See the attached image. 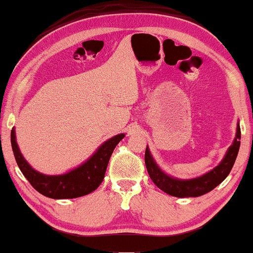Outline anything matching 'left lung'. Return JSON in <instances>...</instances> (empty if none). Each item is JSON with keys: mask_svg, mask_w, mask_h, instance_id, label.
I'll use <instances>...</instances> for the list:
<instances>
[{"mask_svg": "<svg viewBox=\"0 0 253 253\" xmlns=\"http://www.w3.org/2000/svg\"><path fill=\"white\" fill-rule=\"evenodd\" d=\"M241 128L237 124L236 128V136L233 144L230 145L227 150L225 157L212 170L205 173L204 175L195 177L189 180H181L175 177L167 175L165 172H163L161 167L157 165L155 159L152 158L150 150L147 147L144 155V162L147 166L148 173L150 175L152 182L157 186L159 189L165 191L166 194L174 197H198L202 195L208 194L210 191L214 189L216 186H219L227 175L232 170L234 163L236 161L238 150H240L241 144Z\"/></svg>", "mask_w": 253, "mask_h": 253, "instance_id": "8db88e82", "label": "left lung"}]
</instances>
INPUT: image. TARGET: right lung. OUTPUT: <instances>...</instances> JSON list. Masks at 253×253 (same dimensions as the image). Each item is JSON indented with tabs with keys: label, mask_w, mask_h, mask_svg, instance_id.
Segmentation results:
<instances>
[{
	"label": "right lung",
	"mask_w": 253,
	"mask_h": 253,
	"mask_svg": "<svg viewBox=\"0 0 253 253\" xmlns=\"http://www.w3.org/2000/svg\"><path fill=\"white\" fill-rule=\"evenodd\" d=\"M125 134H118L109 138L84 164L70 172L60 175H45L34 169L23 157L16 141L15 128L11 130V145L17 165L32 187L45 197L54 199L77 198L90 194L97 189L104 179L106 167L116 145Z\"/></svg>",
	"instance_id": "add662e5"
}]
</instances>
